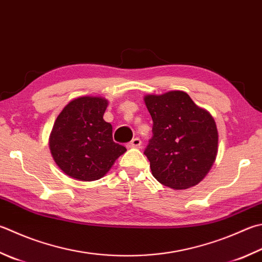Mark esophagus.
I'll list each match as a JSON object with an SVG mask.
<instances>
[{
    "mask_svg": "<svg viewBox=\"0 0 262 262\" xmlns=\"http://www.w3.org/2000/svg\"><path fill=\"white\" fill-rule=\"evenodd\" d=\"M129 146L130 148H138L141 146V139L140 138H133V139L129 142Z\"/></svg>",
    "mask_w": 262,
    "mask_h": 262,
    "instance_id": "34e87169",
    "label": "esophagus"
}]
</instances>
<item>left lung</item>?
I'll return each mask as SVG.
<instances>
[{
    "label": "left lung",
    "instance_id": "obj_1",
    "mask_svg": "<svg viewBox=\"0 0 262 262\" xmlns=\"http://www.w3.org/2000/svg\"><path fill=\"white\" fill-rule=\"evenodd\" d=\"M152 137L144 154L162 185L187 189L204 179L218 152V130L209 112L184 91L147 95Z\"/></svg>",
    "mask_w": 262,
    "mask_h": 262
}]
</instances>
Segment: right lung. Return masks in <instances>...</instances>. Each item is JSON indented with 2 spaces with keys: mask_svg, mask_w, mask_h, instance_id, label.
I'll list each match as a JSON object with an SVG mask.
<instances>
[{
  "mask_svg": "<svg viewBox=\"0 0 262 262\" xmlns=\"http://www.w3.org/2000/svg\"><path fill=\"white\" fill-rule=\"evenodd\" d=\"M107 105L101 97H80L66 105L54 122L49 139L51 155L74 179H100L126 151L113 140V126L103 120Z\"/></svg>",
  "mask_w": 262,
  "mask_h": 262,
  "instance_id": "add662e5",
  "label": "right lung"
}]
</instances>
